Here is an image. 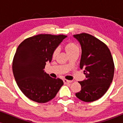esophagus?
<instances>
[{
	"label": "esophagus",
	"mask_w": 123,
	"mask_h": 123,
	"mask_svg": "<svg viewBox=\"0 0 123 123\" xmlns=\"http://www.w3.org/2000/svg\"><path fill=\"white\" fill-rule=\"evenodd\" d=\"M63 82H64L65 84H68V83H72V81H71V80H68L64 79V80H63Z\"/></svg>",
	"instance_id": "esophagus-1"
}]
</instances>
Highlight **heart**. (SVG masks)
Here are the masks:
<instances>
[{
	"mask_svg": "<svg viewBox=\"0 0 123 123\" xmlns=\"http://www.w3.org/2000/svg\"><path fill=\"white\" fill-rule=\"evenodd\" d=\"M65 50L67 53L68 54H70L73 53V52L79 50V48L74 43L69 42V43H67L65 46ZM58 54V50H55L53 53V57H55Z\"/></svg>",
	"mask_w": 123,
	"mask_h": 123,
	"instance_id": "1",
	"label": "heart"
}]
</instances>
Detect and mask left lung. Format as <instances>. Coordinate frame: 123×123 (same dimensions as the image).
Segmentation results:
<instances>
[{
	"label": "left lung",
	"instance_id": "left-lung-1",
	"mask_svg": "<svg viewBox=\"0 0 123 123\" xmlns=\"http://www.w3.org/2000/svg\"><path fill=\"white\" fill-rule=\"evenodd\" d=\"M81 47L80 68L84 70L86 79L79 81L81 90L76 93L84 102H93L102 97L112 82L115 65L108 46L88 33L73 35Z\"/></svg>",
	"mask_w": 123,
	"mask_h": 123
}]
</instances>
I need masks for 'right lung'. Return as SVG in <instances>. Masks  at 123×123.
Returning a JSON list of instances; mask_svg holds the SVG:
<instances>
[{"label": "right lung", "mask_w": 123, "mask_h": 123, "mask_svg": "<svg viewBox=\"0 0 123 123\" xmlns=\"http://www.w3.org/2000/svg\"><path fill=\"white\" fill-rule=\"evenodd\" d=\"M67 36L40 34L26 39L18 46L12 72L21 91L27 98L46 103L57 95L63 81L51 77L44 69L52 60L53 51Z\"/></svg>", "instance_id": "obj_1"}]
</instances>
